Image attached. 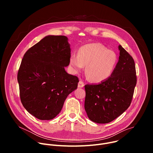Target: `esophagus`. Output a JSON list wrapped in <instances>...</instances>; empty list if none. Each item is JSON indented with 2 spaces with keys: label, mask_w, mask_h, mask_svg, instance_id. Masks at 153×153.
Returning a JSON list of instances; mask_svg holds the SVG:
<instances>
[{
  "label": "esophagus",
  "mask_w": 153,
  "mask_h": 153,
  "mask_svg": "<svg viewBox=\"0 0 153 153\" xmlns=\"http://www.w3.org/2000/svg\"><path fill=\"white\" fill-rule=\"evenodd\" d=\"M83 86H84L83 82L82 81V80L79 81V82L78 83V87H79V88H83Z\"/></svg>",
  "instance_id": "esophagus-1"
}]
</instances>
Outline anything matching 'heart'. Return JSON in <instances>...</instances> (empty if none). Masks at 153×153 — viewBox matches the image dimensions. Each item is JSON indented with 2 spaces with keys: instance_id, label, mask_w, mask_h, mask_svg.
<instances>
[{
  "instance_id": "heart-1",
  "label": "heart",
  "mask_w": 153,
  "mask_h": 153,
  "mask_svg": "<svg viewBox=\"0 0 153 153\" xmlns=\"http://www.w3.org/2000/svg\"><path fill=\"white\" fill-rule=\"evenodd\" d=\"M70 65L77 73L86 66V74L94 83L105 81L111 76L117 62L116 53L100 43H89L80 47L78 55L71 54Z\"/></svg>"
}]
</instances>
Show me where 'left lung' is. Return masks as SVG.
<instances>
[{
    "label": "left lung",
    "instance_id": "left-lung-1",
    "mask_svg": "<svg viewBox=\"0 0 153 153\" xmlns=\"http://www.w3.org/2000/svg\"><path fill=\"white\" fill-rule=\"evenodd\" d=\"M118 62L111 76L99 84H87L85 110L88 118L107 123L125 111L131 102L137 82L134 59L120 45Z\"/></svg>",
    "mask_w": 153,
    "mask_h": 153
}]
</instances>
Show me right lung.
<instances>
[{
	"mask_svg": "<svg viewBox=\"0 0 153 153\" xmlns=\"http://www.w3.org/2000/svg\"><path fill=\"white\" fill-rule=\"evenodd\" d=\"M70 45L65 36H47L24 54L17 73L21 102L40 120L60 112L67 96L77 89V77L65 67L70 64Z\"/></svg>",
	"mask_w": 153,
	"mask_h": 153,
	"instance_id": "obj_1",
	"label": "right lung"
}]
</instances>
